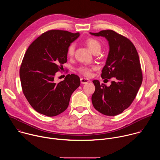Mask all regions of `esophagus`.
Here are the masks:
<instances>
[{
	"mask_svg": "<svg viewBox=\"0 0 160 160\" xmlns=\"http://www.w3.org/2000/svg\"><path fill=\"white\" fill-rule=\"evenodd\" d=\"M80 82H81L82 84H85V83H87L88 82H89V80L87 78H81Z\"/></svg>",
	"mask_w": 160,
	"mask_h": 160,
	"instance_id": "obj_1",
	"label": "esophagus"
}]
</instances>
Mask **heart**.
Segmentation results:
<instances>
[{
	"label": "heart",
	"instance_id": "heart-1",
	"mask_svg": "<svg viewBox=\"0 0 160 160\" xmlns=\"http://www.w3.org/2000/svg\"><path fill=\"white\" fill-rule=\"evenodd\" d=\"M86 44L87 47L90 49V51L92 53L95 52H100L101 49V43L96 39L90 38H88L87 42ZM75 49V45L74 43H72L69 45V47L68 48V55L69 56H72L74 54ZM93 69V68L87 66H82L78 68V72L81 73L82 74L84 75L85 76H89L91 73Z\"/></svg>",
	"mask_w": 160,
	"mask_h": 160
}]
</instances>
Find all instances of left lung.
<instances>
[{"label": "left lung", "mask_w": 160, "mask_h": 160, "mask_svg": "<svg viewBox=\"0 0 160 160\" xmlns=\"http://www.w3.org/2000/svg\"><path fill=\"white\" fill-rule=\"evenodd\" d=\"M90 34L103 37L108 42L109 51L101 77L108 81V87L93 80L96 87L92 96L94 108L107 116H116L128 108L142 84V73L139 54L127 38L111 30Z\"/></svg>", "instance_id": "8db88e82"}]
</instances>
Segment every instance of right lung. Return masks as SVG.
<instances>
[{"instance_id":"1","label":"right lung","mask_w":160,"mask_h":160,"mask_svg":"<svg viewBox=\"0 0 160 160\" xmlns=\"http://www.w3.org/2000/svg\"><path fill=\"white\" fill-rule=\"evenodd\" d=\"M80 36L64 30L42 33L28 47L19 70L23 94L32 107L48 117L64 111L72 94L80 86L78 76L68 74L56 83V73L67 62L68 48Z\"/></svg>"}]
</instances>
